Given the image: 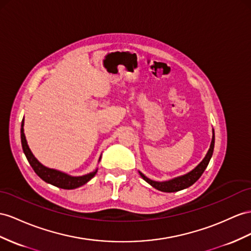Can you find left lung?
Wrapping results in <instances>:
<instances>
[{
  "label": "left lung",
  "mask_w": 251,
  "mask_h": 251,
  "mask_svg": "<svg viewBox=\"0 0 251 251\" xmlns=\"http://www.w3.org/2000/svg\"><path fill=\"white\" fill-rule=\"evenodd\" d=\"M214 140H215V137H214V130H213V136H212L211 145H210V149L207 152V155H205L202 161L199 163L194 170L189 172L188 174L176 177L174 179H171V180H168V181H162V182L153 181V180H151V179L144 176L141 172H139L140 175L147 183H150L152 188H155L161 192L172 193V192H177V191H181L183 189H187V188L191 187L192 184H194L198 180V179L201 178L204 170L207 169V166L210 162V159H211L212 155H213Z\"/></svg>",
  "instance_id": "1"
}]
</instances>
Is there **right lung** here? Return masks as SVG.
I'll list each match as a JSON object with an SVG mask.
<instances>
[{
  "mask_svg": "<svg viewBox=\"0 0 251 251\" xmlns=\"http://www.w3.org/2000/svg\"><path fill=\"white\" fill-rule=\"evenodd\" d=\"M23 126H24V122L22 121L21 143H22L23 151L25 153V156H26V159L28 160L30 166L33 168L36 174L39 176L42 180H44L48 183L53 184L57 188L64 189V190H73V189L81 187V185L87 183L89 180H91V179L95 176L96 173H98V169H96L95 171L83 176H70L63 172L44 166L43 164H41L39 161H38V160L35 158V156L33 155V152H31V151L29 150L26 138H25V134H24Z\"/></svg>",
  "mask_w": 251,
  "mask_h": 251,
  "instance_id": "obj_1",
  "label": "right lung"
}]
</instances>
